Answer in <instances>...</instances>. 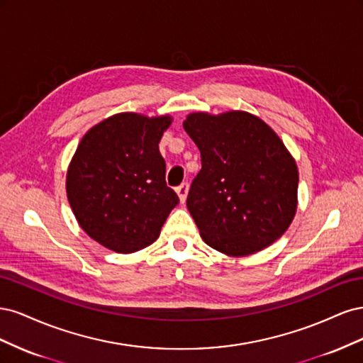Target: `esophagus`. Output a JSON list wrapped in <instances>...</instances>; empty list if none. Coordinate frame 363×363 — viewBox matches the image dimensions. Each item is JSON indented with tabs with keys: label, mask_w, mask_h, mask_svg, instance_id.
Instances as JSON below:
<instances>
[{
	"label": "esophagus",
	"mask_w": 363,
	"mask_h": 363,
	"mask_svg": "<svg viewBox=\"0 0 363 363\" xmlns=\"http://www.w3.org/2000/svg\"><path fill=\"white\" fill-rule=\"evenodd\" d=\"M177 195H179V200L180 203L183 204L186 201V199H188V192H189V184L188 183H182L177 189Z\"/></svg>",
	"instance_id": "obj_1"
}]
</instances>
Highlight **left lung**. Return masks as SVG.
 I'll return each mask as SVG.
<instances>
[{
  "instance_id": "8db88e82",
  "label": "left lung",
  "mask_w": 363,
  "mask_h": 363,
  "mask_svg": "<svg viewBox=\"0 0 363 363\" xmlns=\"http://www.w3.org/2000/svg\"><path fill=\"white\" fill-rule=\"evenodd\" d=\"M183 127L201 152L186 204L204 242L230 257L276 242L298 206V168L276 131L244 111L194 112Z\"/></svg>"
}]
</instances>
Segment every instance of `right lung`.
<instances>
[{"instance_id": "obj_1", "label": "right lung", "mask_w": 363, "mask_h": 363, "mask_svg": "<svg viewBox=\"0 0 363 363\" xmlns=\"http://www.w3.org/2000/svg\"><path fill=\"white\" fill-rule=\"evenodd\" d=\"M171 115L116 113L86 131L67 172L77 223L98 244L135 252L159 238L179 196L164 182L159 142Z\"/></svg>"}]
</instances>
